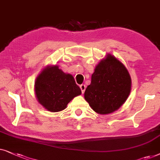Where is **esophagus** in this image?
Segmentation results:
<instances>
[{
	"mask_svg": "<svg viewBox=\"0 0 160 160\" xmlns=\"http://www.w3.org/2000/svg\"><path fill=\"white\" fill-rule=\"evenodd\" d=\"M80 89H81L82 93H83L85 92V90H86V85H85V84H82V85H80Z\"/></svg>",
	"mask_w": 160,
	"mask_h": 160,
	"instance_id": "obj_1",
	"label": "esophagus"
}]
</instances>
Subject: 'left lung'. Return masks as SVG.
I'll return each mask as SVG.
<instances>
[{
	"mask_svg": "<svg viewBox=\"0 0 160 160\" xmlns=\"http://www.w3.org/2000/svg\"><path fill=\"white\" fill-rule=\"evenodd\" d=\"M131 91V78L127 68L111 55L99 62L85 91V99L99 114H108L124 103Z\"/></svg>",
	"mask_w": 160,
	"mask_h": 160,
	"instance_id": "1",
	"label": "left lung"
}]
</instances>
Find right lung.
<instances>
[{"label": "right lung", "instance_id": "1", "mask_svg": "<svg viewBox=\"0 0 160 160\" xmlns=\"http://www.w3.org/2000/svg\"><path fill=\"white\" fill-rule=\"evenodd\" d=\"M35 93L45 109L58 112L64 110L74 97L81 94V90L72 75L64 73L55 65L44 69L37 77Z\"/></svg>", "mask_w": 160, "mask_h": 160}]
</instances>
